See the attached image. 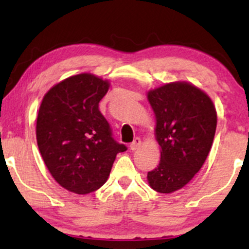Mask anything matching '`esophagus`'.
<instances>
[{"mask_svg": "<svg viewBox=\"0 0 249 249\" xmlns=\"http://www.w3.org/2000/svg\"><path fill=\"white\" fill-rule=\"evenodd\" d=\"M142 146V141H141V138H136L134 139V141L131 142V145H130V148L132 151H136V150H138L139 147Z\"/></svg>", "mask_w": 249, "mask_h": 249, "instance_id": "1", "label": "esophagus"}]
</instances>
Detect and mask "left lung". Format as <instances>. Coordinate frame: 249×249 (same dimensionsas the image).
<instances>
[{
	"instance_id": "1",
	"label": "left lung",
	"mask_w": 249,
	"mask_h": 249,
	"mask_svg": "<svg viewBox=\"0 0 249 249\" xmlns=\"http://www.w3.org/2000/svg\"><path fill=\"white\" fill-rule=\"evenodd\" d=\"M156 118L159 165L147 173L151 188L173 193L199 172L212 147L216 110L205 91L192 83L171 82L146 93Z\"/></svg>"
}]
</instances>
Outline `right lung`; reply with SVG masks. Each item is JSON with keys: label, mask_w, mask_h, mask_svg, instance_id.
Here are the masks:
<instances>
[{"label": "right lung", "mask_w": 249, "mask_h": 249, "mask_svg": "<svg viewBox=\"0 0 249 249\" xmlns=\"http://www.w3.org/2000/svg\"><path fill=\"white\" fill-rule=\"evenodd\" d=\"M110 81L78 73L53 85L43 97L36 121L38 150L53 178L76 194L107 182L117 153L126 151L111 137L98 108Z\"/></svg>", "instance_id": "obj_1"}]
</instances>
